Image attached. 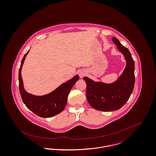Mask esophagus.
Instances as JSON below:
<instances>
[{
    "mask_svg": "<svg viewBox=\"0 0 156 156\" xmlns=\"http://www.w3.org/2000/svg\"><path fill=\"white\" fill-rule=\"evenodd\" d=\"M79 74H80V77H83L84 75V72H80Z\"/></svg>",
    "mask_w": 156,
    "mask_h": 156,
    "instance_id": "obj_1",
    "label": "esophagus"
}]
</instances>
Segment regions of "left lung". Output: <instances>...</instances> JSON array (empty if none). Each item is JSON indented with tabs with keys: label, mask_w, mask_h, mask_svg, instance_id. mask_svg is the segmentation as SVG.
Instances as JSON below:
<instances>
[{
	"label": "left lung",
	"mask_w": 156,
	"mask_h": 156,
	"mask_svg": "<svg viewBox=\"0 0 156 156\" xmlns=\"http://www.w3.org/2000/svg\"><path fill=\"white\" fill-rule=\"evenodd\" d=\"M112 41L126 60V66L119 78L113 83L105 84L94 82L87 77L83 78L87 84L88 103L93 108L102 111H116L121 108L129 99L135 85V62L130 52L115 37H113Z\"/></svg>",
	"instance_id": "obj_1"
}]
</instances>
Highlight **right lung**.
Instances as JSON below:
<instances>
[{"label":"right lung","instance_id":"right-lung-1","mask_svg":"<svg viewBox=\"0 0 156 156\" xmlns=\"http://www.w3.org/2000/svg\"><path fill=\"white\" fill-rule=\"evenodd\" d=\"M29 50L23 57L19 69V89L22 100L26 107L36 115L43 118L53 117L62 112L67 103L70 90L79 80L77 75L68 81L62 84L51 93L41 96H34L27 93L23 87L21 75V68Z\"/></svg>","mask_w":156,"mask_h":156}]
</instances>
